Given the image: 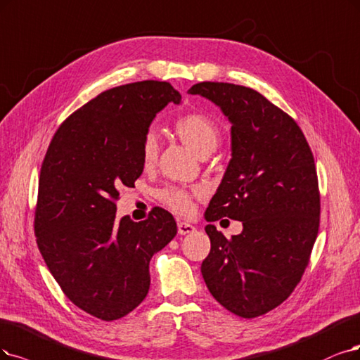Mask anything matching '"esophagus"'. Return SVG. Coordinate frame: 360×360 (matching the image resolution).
<instances>
[{"mask_svg":"<svg viewBox=\"0 0 360 360\" xmlns=\"http://www.w3.org/2000/svg\"><path fill=\"white\" fill-rule=\"evenodd\" d=\"M195 231V227L194 225H191V224H188V222H178V233L181 234V236H185V234H191V233H194Z\"/></svg>","mask_w":360,"mask_h":360,"instance_id":"1","label":"esophagus"}]
</instances>
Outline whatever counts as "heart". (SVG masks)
Instances as JSON below:
<instances>
[{
  "label": "heart",
  "mask_w": 360,
  "mask_h": 360,
  "mask_svg": "<svg viewBox=\"0 0 360 360\" xmlns=\"http://www.w3.org/2000/svg\"><path fill=\"white\" fill-rule=\"evenodd\" d=\"M173 130H175L178 138L198 157L214 151L221 136L219 127L212 122L209 117L198 112H191L179 117L175 124H173ZM157 138L154 135V131H148L143 139L142 146L143 163L151 165L157 158ZM160 198H162L167 207L178 212L181 215L190 214L193 209L191 194L181 188H167L160 193Z\"/></svg>",
  "instance_id": "b5f03b06"
}]
</instances>
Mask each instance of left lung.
Returning a JSON list of instances; mask_svg holds the SVG:
<instances>
[{
  "label": "left lung",
  "mask_w": 360,
  "mask_h": 360,
  "mask_svg": "<svg viewBox=\"0 0 360 360\" xmlns=\"http://www.w3.org/2000/svg\"><path fill=\"white\" fill-rule=\"evenodd\" d=\"M188 93L231 123V160L205 212L202 274L222 307L258 317L292 294L309 265L321 215L314 158L295 120L257 90L203 82ZM221 217L242 220L244 231L227 239L211 225Z\"/></svg>",
  "instance_id": "8db88e82"
}]
</instances>
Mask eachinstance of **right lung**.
Returning a JSON list of instances; mask_svg holds the SVG:
<instances>
[{"mask_svg":"<svg viewBox=\"0 0 360 360\" xmlns=\"http://www.w3.org/2000/svg\"><path fill=\"white\" fill-rule=\"evenodd\" d=\"M181 103L166 82L102 91L53 136L39 173L37 245L63 294L101 321H117L143 301L150 261L176 236L172 214L115 218L118 188L142 175V146L155 114Z\"/></svg>","mask_w":360,"mask_h":360,"instance_id":"obj_1","label":"right lung"}]
</instances>
